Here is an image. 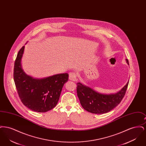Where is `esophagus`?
I'll list each match as a JSON object with an SVG mask.
<instances>
[{
    "mask_svg": "<svg viewBox=\"0 0 146 146\" xmlns=\"http://www.w3.org/2000/svg\"><path fill=\"white\" fill-rule=\"evenodd\" d=\"M76 76H77V75H76V73H75V72H70V76H69V79H70V80L76 82V81L77 80Z\"/></svg>",
    "mask_w": 146,
    "mask_h": 146,
    "instance_id": "1",
    "label": "esophagus"
}]
</instances>
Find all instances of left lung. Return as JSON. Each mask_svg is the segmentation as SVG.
I'll return each mask as SVG.
<instances>
[{"mask_svg": "<svg viewBox=\"0 0 146 146\" xmlns=\"http://www.w3.org/2000/svg\"><path fill=\"white\" fill-rule=\"evenodd\" d=\"M126 62L129 65L127 59ZM129 81L120 90L110 94L100 93L79 82L76 88L77 95L84 110L94 114H104L111 111L120 103L125 95Z\"/></svg>", "mask_w": 146, "mask_h": 146, "instance_id": "obj_1", "label": "left lung"}]
</instances>
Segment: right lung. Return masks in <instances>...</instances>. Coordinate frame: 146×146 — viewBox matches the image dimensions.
Masks as SVG:
<instances>
[{"label": "right lung", "mask_w": 146, "mask_h": 146, "mask_svg": "<svg viewBox=\"0 0 146 146\" xmlns=\"http://www.w3.org/2000/svg\"><path fill=\"white\" fill-rule=\"evenodd\" d=\"M25 46L19 51L14 69V79L21 102L32 111L46 112L57 104L64 84L68 80V74H57L43 78L27 75L22 69L21 60Z\"/></svg>", "instance_id": "right-lung-1"}]
</instances>
